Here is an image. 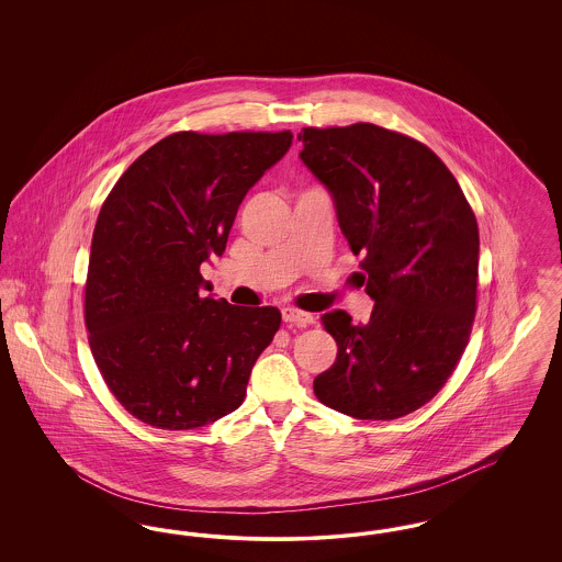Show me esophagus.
I'll use <instances>...</instances> for the list:
<instances>
[{
  "label": "esophagus",
  "mask_w": 562,
  "mask_h": 562,
  "mask_svg": "<svg viewBox=\"0 0 562 562\" xmlns=\"http://www.w3.org/2000/svg\"><path fill=\"white\" fill-rule=\"evenodd\" d=\"M282 321L294 324V326H307L314 322V316L307 314V312H299L294 307H284L282 310Z\"/></svg>",
  "instance_id": "esophagus-1"
}]
</instances>
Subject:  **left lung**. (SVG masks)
I'll list each match as a JSON object with an SVG mask.
<instances>
[{"instance_id":"left-lung-1","label":"left lung","mask_w":562,"mask_h":562,"mask_svg":"<svg viewBox=\"0 0 562 562\" xmlns=\"http://www.w3.org/2000/svg\"><path fill=\"white\" fill-rule=\"evenodd\" d=\"M299 154L328 189L371 321L322 316L339 351L314 379L318 401L356 419H398L431 401L476 314L479 223L451 170L424 143L374 124L303 128Z\"/></svg>"}]
</instances>
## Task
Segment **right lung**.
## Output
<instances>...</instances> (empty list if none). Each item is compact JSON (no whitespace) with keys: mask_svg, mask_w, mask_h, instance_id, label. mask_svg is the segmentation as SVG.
I'll list each match as a JSON object with an SVG mask.
<instances>
[{"mask_svg":"<svg viewBox=\"0 0 562 562\" xmlns=\"http://www.w3.org/2000/svg\"><path fill=\"white\" fill-rule=\"evenodd\" d=\"M291 143V131L170 134L111 189L90 246L86 328L111 394L143 424L202 428L244 402L282 316L204 296L200 266L223 255L244 195Z\"/></svg>","mask_w":562,"mask_h":562,"instance_id":"1","label":"right lung"}]
</instances>
